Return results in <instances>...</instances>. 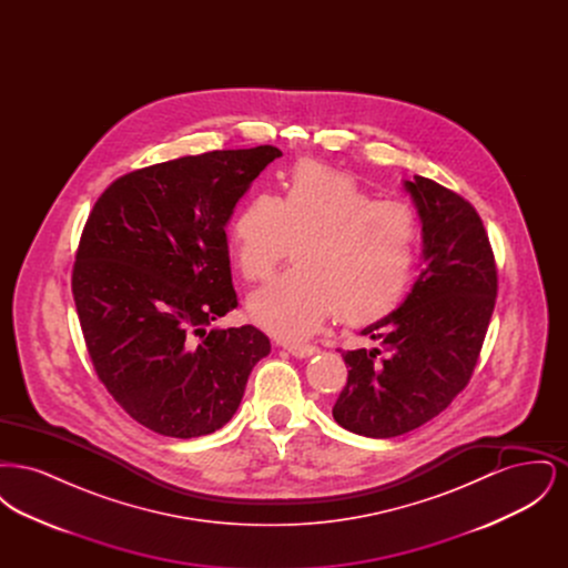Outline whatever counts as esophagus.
I'll use <instances>...</instances> for the list:
<instances>
[{"instance_id": "34e87169", "label": "esophagus", "mask_w": 568, "mask_h": 568, "mask_svg": "<svg viewBox=\"0 0 568 568\" xmlns=\"http://www.w3.org/2000/svg\"><path fill=\"white\" fill-rule=\"evenodd\" d=\"M287 352L292 353L294 357H311L320 352L315 345H290Z\"/></svg>"}]
</instances>
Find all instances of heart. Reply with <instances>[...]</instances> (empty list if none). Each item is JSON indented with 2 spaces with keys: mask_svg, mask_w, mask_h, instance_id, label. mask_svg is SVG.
I'll list each match as a JSON object with an SVG mask.
<instances>
[{
  "mask_svg": "<svg viewBox=\"0 0 568 568\" xmlns=\"http://www.w3.org/2000/svg\"><path fill=\"white\" fill-rule=\"evenodd\" d=\"M419 239L408 204L375 200L352 174L315 162L297 165L281 197L251 195L230 230L248 283L268 278L296 244V268L248 300L251 317L285 341L315 334L336 313L353 325L387 315L406 294Z\"/></svg>",
  "mask_w": 568,
  "mask_h": 568,
  "instance_id": "1",
  "label": "heart"
}]
</instances>
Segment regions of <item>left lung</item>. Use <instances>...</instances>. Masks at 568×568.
Listing matches in <instances>:
<instances>
[{
	"mask_svg": "<svg viewBox=\"0 0 568 568\" xmlns=\"http://www.w3.org/2000/svg\"><path fill=\"white\" fill-rule=\"evenodd\" d=\"M422 219L424 266L405 302L362 329L373 349L349 368L332 408L349 433L392 438L430 422L468 385L494 313L498 272L481 216L430 179L405 181Z\"/></svg>",
	"mask_w": 568,
	"mask_h": 568,
	"instance_id": "left-lung-1",
	"label": "left lung"
}]
</instances>
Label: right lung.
Returning a JSON list of instances; mask_svg holds the SVG:
<instances>
[{"label":"right lung","instance_id":"right-lung-1","mask_svg":"<svg viewBox=\"0 0 568 568\" xmlns=\"http://www.w3.org/2000/svg\"><path fill=\"white\" fill-rule=\"evenodd\" d=\"M271 146L211 151L116 179L82 230L72 294L93 368L138 424L174 438L223 428L271 341L209 325L239 306L225 225Z\"/></svg>","mask_w":568,"mask_h":568}]
</instances>
